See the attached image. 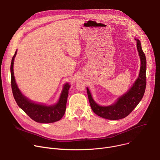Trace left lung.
Returning a JSON list of instances; mask_svg holds the SVG:
<instances>
[{
  "mask_svg": "<svg viewBox=\"0 0 160 160\" xmlns=\"http://www.w3.org/2000/svg\"><path fill=\"white\" fill-rule=\"evenodd\" d=\"M137 41V49L141 59V69L138 78L127 92L118 98L115 103L110 106H101L93 99L89 89L87 87V92L90 107L97 115L112 120H117L125 118L138 105L143 98L146 87V59L141 43L139 39Z\"/></svg>",
  "mask_w": 160,
  "mask_h": 160,
  "instance_id": "left-lung-1",
  "label": "left lung"
}]
</instances>
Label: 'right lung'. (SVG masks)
<instances>
[{"instance_id": "right-lung-1", "label": "right lung", "mask_w": 160, "mask_h": 160, "mask_svg": "<svg viewBox=\"0 0 160 160\" xmlns=\"http://www.w3.org/2000/svg\"><path fill=\"white\" fill-rule=\"evenodd\" d=\"M16 53L17 51H16L15 54L12 58L11 64V75L12 94L17 104L27 114L28 116L36 122L49 123L60 120L64 115L66 111L68 90L70 87V85L68 83L64 84L59 99L56 104L45 106L32 102L21 92L15 81L13 65Z\"/></svg>"}]
</instances>
